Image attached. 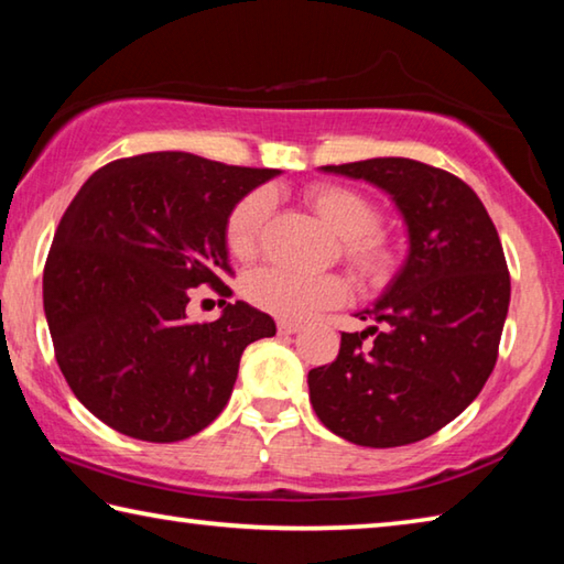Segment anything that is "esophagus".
<instances>
[{"mask_svg":"<svg viewBox=\"0 0 564 564\" xmlns=\"http://www.w3.org/2000/svg\"><path fill=\"white\" fill-rule=\"evenodd\" d=\"M275 330H279V336H293V333L301 330V326H299V323H291V321H279V323H275Z\"/></svg>","mask_w":564,"mask_h":564,"instance_id":"esophagus-1","label":"esophagus"}]
</instances>
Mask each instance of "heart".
Here are the masks:
<instances>
[{"instance_id": "heart-1", "label": "heart", "mask_w": 564, "mask_h": 564, "mask_svg": "<svg viewBox=\"0 0 564 564\" xmlns=\"http://www.w3.org/2000/svg\"><path fill=\"white\" fill-rule=\"evenodd\" d=\"M305 202L340 236V256L366 285H386L398 271V256L378 231L380 212L360 191L343 184H316L305 191ZM271 198L251 191L238 198L226 216L224 238L228 253L251 261L259 253L261 231ZM246 299L281 321H303L348 299V283L338 273L308 275L281 265L253 271L243 285Z\"/></svg>"}]
</instances>
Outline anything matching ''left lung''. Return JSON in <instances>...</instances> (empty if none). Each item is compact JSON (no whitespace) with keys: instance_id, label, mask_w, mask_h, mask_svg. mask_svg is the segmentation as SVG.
I'll return each mask as SVG.
<instances>
[{"instance_id":"left-lung-1","label":"left lung","mask_w":564,"mask_h":564,"mask_svg":"<svg viewBox=\"0 0 564 564\" xmlns=\"http://www.w3.org/2000/svg\"><path fill=\"white\" fill-rule=\"evenodd\" d=\"M386 188L410 253L373 308L343 333L338 358L308 373L321 423L366 447L423 441L457 417L490 378L510 305V271L492 218L451 171L415 159L323 166ZM373 337V341H368Z\"/></svg>"}]
</instances>
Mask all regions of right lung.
I'll return each instance as SVG.
<instances>
[{
	"instance_id": "right-lung-1",
	"label": "right lung",
	"mask_w": 564,
	"mask_h": 564,
	"mask_svg": "<svg viewBox=\"0 0 564 564\" xmlns=\"http://www.w3.org/2000/svg\"><path fill=\"white\" fill-rule=\"evenodd\" d=\"M275 174L154 151L101 166L74 196L44 263V313L66 383L101 423L186 441L228 403L248 343L275 336L224 283L226 216ZM198 284L223 295L218 322L185 321Z\"/></svg>"
}]
</instances>
